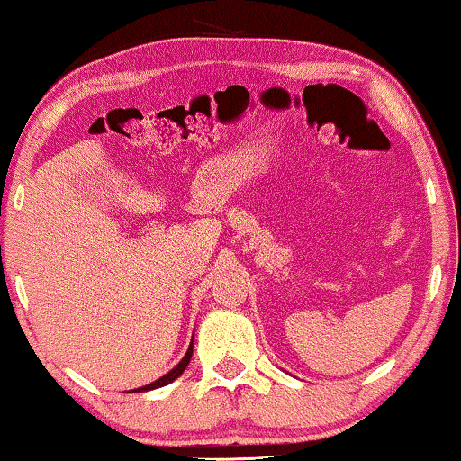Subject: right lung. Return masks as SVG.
<instances>
[{
  "label": "right lung",
  "instance_id": "add662e5",
  "mask_svg": "<svg viewBox=\"0 0 461 461\" xmlns=\"http://www.w3.org/2000/svg\"><path fill=\"white\" fill-rule=\"evenodd\" d=\"M191 354H194V339H191V344H189V348H187V352H185V357L181 358V363L175 366V369H171L168 371L167 375H162L160 379H157V381H152V384H148V385H144V387H138V389H133V392H150V389H157V387H162V385H168L171 384V381H175L176 377H179V375L187 369V365H189V360H191Z\"/></svg>",
  "mask_w": 461,
  "mask_h": 461
}]
</instances>
